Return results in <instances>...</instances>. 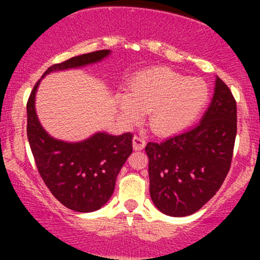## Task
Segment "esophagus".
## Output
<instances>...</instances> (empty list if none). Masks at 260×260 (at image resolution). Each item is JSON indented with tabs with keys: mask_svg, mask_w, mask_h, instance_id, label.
<instances>
[{
	"mask_svg": "<svg viewBox=\"0 0 260 260\" xmlns=\"http://www.w3.org/2000/svg\"><path fill=\"white\" fill-rule=\"evenodd\" d=\"M145 144H147V142H145V139L142 138V137L136 136L133 138V149H134V150H142V149H144Z\"/></svg>",
	"mask_w": 260,
	"mask_h": 260,
	"instance_id": "esophagus-1",
	"label": "esophagus"
}]
</instances>
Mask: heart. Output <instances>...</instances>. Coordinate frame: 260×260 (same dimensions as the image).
I'll use <instances>...</instances> for the list:
<instances>
[{
  "mask_svg": "<svg viewBox=\"0 0 260 260\" xmlns=\"http://www.w3.org/2000/svg\"><path fill=\"white\" fill-rule=\"evenodd\" d=\"M209 99L207 84L187 78L169 67H157L137 74L127 94H118L116 105L121 117L137 122L149 113V126L160 136L182 132L199 117Z\"/></svg>",
  "mask_w": 260,
  "mask_h": 260,
  "instance_id": "heart-1",
  "label": "heart"
}]
</instances>
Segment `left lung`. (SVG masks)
<instances>
[{
    "mask_svg": "<svg viewBox=\"0 0 260 260\" xmlns=\"http://www.w3.org/2000/svg\"><path fill=\"white\" fill-rule=\"evenodd\" d=\"M236 133V100L216 77L213 99L199 124L145 147L155 207L166 215L181 217L210 201L229 174Z\"/></svg>",
    "mask_w": 260,
    "mask_h": 260,
    "instance_id": "1",
    "label": "left lung"
}]
</instances>
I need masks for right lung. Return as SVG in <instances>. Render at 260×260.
Returning <instances> with one entry per match:
<instances>
[{
	"label": "right lung",
	"mask_w": 260,
	"mask_h": 260,
	"mask_svg": "<svg viewBox=\"0 0 260 260\" xmlns=\"http://www.w3.org/2000/svg\"><path fill=\"white\" fill-rule=\"evenodd\" d=\"M110 53V50H100L76 56L49 67L41 78L57 71L96 63ZM40 80L26 104V134L39 174L64 207L79 213L98 210L111 198L118 172L132 154L133 134L112 136L98 132L77 143L53 138L41 126L35 111V95Z\"/></svg>",
	"instance_id": "1"
}]
</instances>
